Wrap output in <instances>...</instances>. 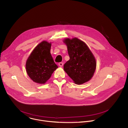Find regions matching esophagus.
I'll return each mask as SVG.
<instances>
[{"label": "esophagus", "instance_id": "34e87169", "mask_svg": "<svg viewBox=\"0 0 128 128\" xmlns=\"http://www.w3.org/2000/svg\"><path fill=\"white\" fill-rule=\"evenodd\" d=\"M63 65H64V63L63 62H59L58 63V66H60V67H62L63 66Z\"/></svg>", "mask_w": 128, "mask_h": 128}]
</instances>
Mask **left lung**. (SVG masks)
I'll return each instance as SVG.
<instances>
[{"label": "left lung", "mask_w": 128, "mask_h": 128, "mask_svg": "<svg viewBox=\"0 0 128 128\" xmlns=\"http://www.w3.org/2000/svg\"><path fill=\"white\" fill-rule=\"evenodd\" d=\"M66 45L70 59L64 66V72L77 85L90 81L95 72L96 62L86 44L74 37L63 40Z\"/></svg>", "instance_id": "obj_1"}]
</instances>
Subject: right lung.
<instances>
[{"instance_id":"1","label":"right lung","mask_w":128,"mask_h":128,"mask_svg":"<svg viewBox=\"0 0 128 128\" xmlns=\"http://www.w3.org/2000/svg\"><path fill=\"white\" fill-rule=\"evenodd\" d=\"M52 43L43 41L34 48L26 60V69L34 82L44 84L58 66L51 54Z\"/></svg>"}]
</instances>
